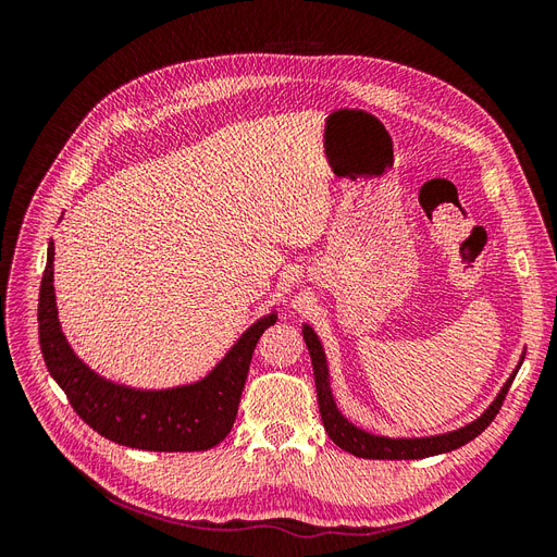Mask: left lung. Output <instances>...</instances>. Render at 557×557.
Segmentation results:
<instances>
[{"mask_svg": "<svg viewBox=\"0 0 557 557\" xmlns=\"http://www.w3.org/2000/svg\"><path fill=\"white\" fill-rule=\"evenodd\" d=\"M301 334H305V342L313 364L318 407H320V418H323L325 432L330 434V440L336 446L348 450L350 455H356V458H367V460H420V458H430V455L450 453L455 448L465 446L467 442L476 440V436L495 420L522 360H525V356H520V362L513 369V374L507 379V383L502 385V391L497 393L491 407H487L476 420L467 423L465 428L446 432V434H434V436H413V440L401 436V440H393V436H379L372 432H364L342 416V411L336 409V401L330 387V369H327L323 344H320L318 334L309 325L301 327Z\"/></svg>", "mask_w": 557, "mask_h": 557, "instance_id": "1", "label": "left lung"}]
</instances>
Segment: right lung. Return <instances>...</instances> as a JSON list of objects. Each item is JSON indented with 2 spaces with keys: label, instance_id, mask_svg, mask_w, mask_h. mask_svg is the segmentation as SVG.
Returning a JSON list of instances; mask_svg holds the SVG:
<instances>
[{
  "label": "right lung",
  "instance_id": "1",
  "mask_svg": "<svg viewBox=\"0 0 557 557\" xmlns=\"http://www.w3.org/2000/svg\"><path fill=\"white\" fill-rule=\"evenodd\" d=\"M53 258L55 246L50 242L39 290V344L50 376L83 423L115 444L139 450L185 453L221 444L237 418L252 350L262 332L276 323V311L252 323L201 381L166 391H137L95 374L72 350L58 318Z\"/></svg>",
  "mask_w": 557,
  "mask_h": 557
}]
</instances>
